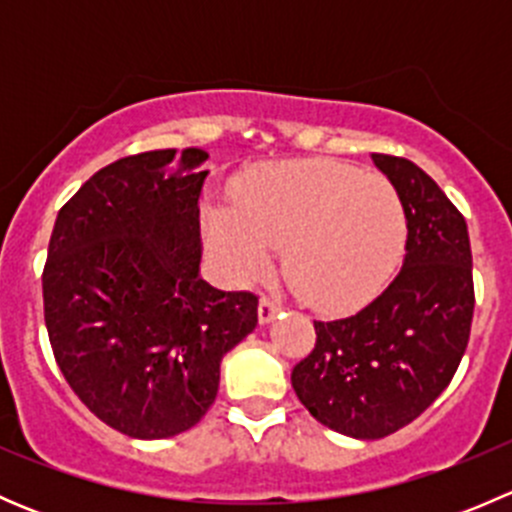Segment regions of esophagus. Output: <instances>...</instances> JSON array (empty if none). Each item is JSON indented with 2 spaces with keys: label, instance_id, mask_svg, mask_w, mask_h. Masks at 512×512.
<instances>
[{
  "label": "esophagus",
  "instance_id": "1",
  "mask_svg": "<svg viewBox=\"0 0 512 512\" xmlns=\"http://www.w3.org/2000/svg\"><path fill=\"white\" fill-rule=\"evenodd\" d=\"M282 312V302L275 297H262L260 307H257V317H260V324H267L275 319V314Z\"/></svg>",
  "mask_w": 512,
  "mask_h": 512
}]
</instances>
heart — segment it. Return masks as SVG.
I'll use <instances>...</instances> for the list:
<instances>
[{
  "label": "heart",
  "instance_id": "1",
  "mask_svg": "<svg viewBox=\"0 0 512 512\" xmlns=\"http://www.w3.org/2000/svg\"><path fill=\"white\" fill-rule=\"evenodd\" d=\"M235 213L213 210L208 237L240 277L270 267L285 247L289 287L322 309L374 297L406 245V210L386 175L339 160H287L247 173L232 193Z\"/></svg>",
  "mask_w": 512,
  "mask_h": 512
}]
</instances>
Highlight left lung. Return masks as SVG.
I'll use <instances>...</instances> for the list:
<instances>
[{
  "instance_id": "left-lung-1",
  "label": "left lung",
  "mask_w": 512,
  "mask_h": 512,
  "mask_svg": "<svg viewBox=\"0 0 512 512\" xmlns=\"http://www.w3.org/2000/svg\"><path fill=\"white\" fill-rule=\"evenodd\" d=\"M371 158L404 200V267L352 317L314 322V349L292 369L304 409L352 438L389 436L441 396L466 354L476 307L466 218L416 163Z\"/></svg>"
}]
</instances>
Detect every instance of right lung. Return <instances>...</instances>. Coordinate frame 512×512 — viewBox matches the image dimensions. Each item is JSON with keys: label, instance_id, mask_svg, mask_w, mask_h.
<instances>
[{"label": "right lung", "instance_id": "add662e5", "mask_svg": "<svg viewBox=\"0 0 512 512\" xmlns=\"http://www.w3.org/2000/svg\"><path fill=\"white\" fill-rule=\"evenodd\" d=\"M126 156L59 210L41 289L54 359L74 394L131 438L178 436L218 396L220 361L257 327V294L200 280L208 153Z\"/></svg>", "mask_w": 512, "mask_h": 512}]
</instances>
